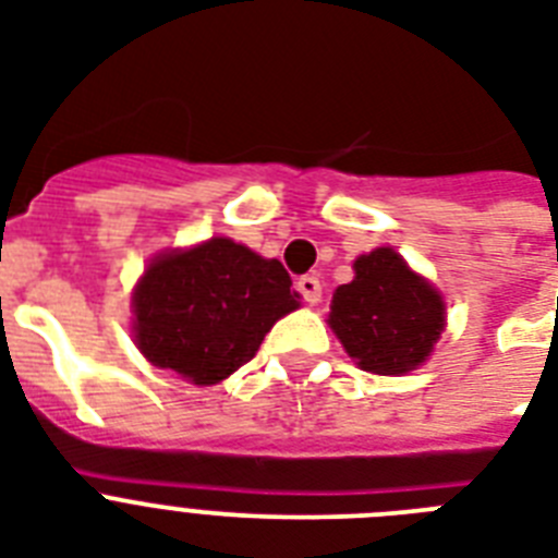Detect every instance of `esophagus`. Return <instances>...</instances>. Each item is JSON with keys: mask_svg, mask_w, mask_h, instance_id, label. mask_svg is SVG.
I'll use <instances>...</instances> for the list:
<instances>
[{"mask_svg": "<svg viewBox=\"0 0 558 558\" xmlns=\"http://www.w3.org/2000/svg\"><path fill=\"white\" fill-rule=\"evenodd\" d=\"M298 292L304 295L306 304H318L322 301V280L315 275H304V278H298Z\"/></svg>", "mask_w": 558, "mask_h": 558, "instance_id": "obj_1", "label": "esophagus"}]
</instances>
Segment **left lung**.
I'll use <instances>...</instances> for the list:
<instances>
[{"instance_id":"8db88e82","label":"left lung","mask_w":558,"mask_h":558,"mask_svg":"<svg viewBox=\"0 0 558 558\" xmlns=\"http://www.w3.org/2000/svg\"><path fill=\"white\" fill-rule=\"evenodd\" d=\"M356 278L336 289L330 327L362 371H414L442 332V298L393 248L362 254Z\"/></svg>"}]
</instances>
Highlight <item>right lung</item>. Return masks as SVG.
Here are the masks:
<instances>
[{
    "mask_svg": "<svg viewBox=\"0 0 558 558\" xmlns=\"http://www.w3.org/2000/svg\"><path fill=\"white\" fill-rule=\"evenodd\" d=\"M289 271L214 236L161 254L135 289V341L156 367L217 385L257 353L278 318L298 306Z\"/></svg>",
    "mask_w": 558,
    "mask_h": 558,
    "instance_id": "1",
    "label": "right lung"
}]
</instances>
